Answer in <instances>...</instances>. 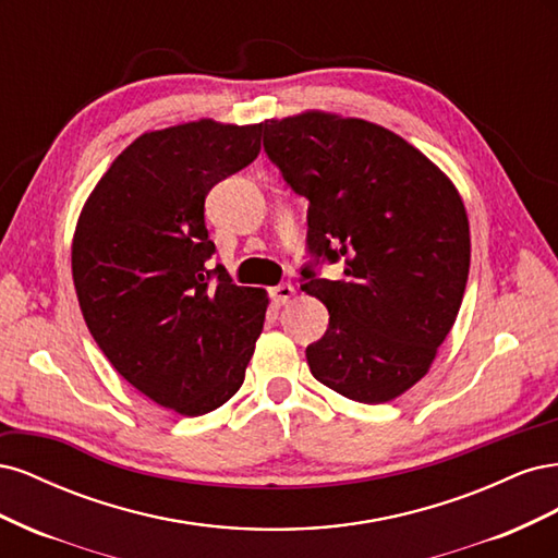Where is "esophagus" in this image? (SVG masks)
Here are the masks:
<instances>
[{
    "mask_svg": "<svg viewBox=\"0 0 558 558\" xmlns=\"http://www.w3.org/2000/svg\"><path fill=\"white\" fill-rule=\"evenodd\" d=\"M293 293H295V289L291 283H279V286H275V289H269V295H272L277 305H286V302L293 298Z\"/></svg>",
    "mask_w": 558,
    "mask_h": 558,
    "instance_id": "esophagus-1",
    "label": "esophagus"
}]
</instances>
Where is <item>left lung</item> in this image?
Segmentation results:
<instances>
[{"label":"left lung","instance_id":"8db88e82","mask_svg":"<svg viewBox=\"0 0 558 558\" xmlns=\"http://www.w3.org/2000/svg\"><path fill=\"white\" fill-rule=\"evenodd\" d=\"M260 125L267 158L310 202L302 291L330 314L307 347L312 375L349 400H393L428 373L459 314L463 202L424 154L361 118L307 111ZM324 262H342L343 279L320 278Z\"/></svg>","mask_w":558,"mask_h":558}]
</instances>
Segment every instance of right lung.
Returning <instances> with one entry per match:
<instances>
[{
  "mask_svg": "<svg viewBox=\"0 0 558 558\" xmlns=\"http://www.w3.org/2000/svg\"><path fill=\"white\" fill-rule=\"evenodd\" d=\"M260 130L197 121L142 134L76 226L74 286L97 347L137 391L185 416L240 391L263 330L265 289L209 265L205 226L209 191L258 158Z\"/></svg>",
  "mask_w": 558,
  "mask_h": 558,
  "instance_id": "obj_1",
  "label": "right lung"
}]
</instances>
